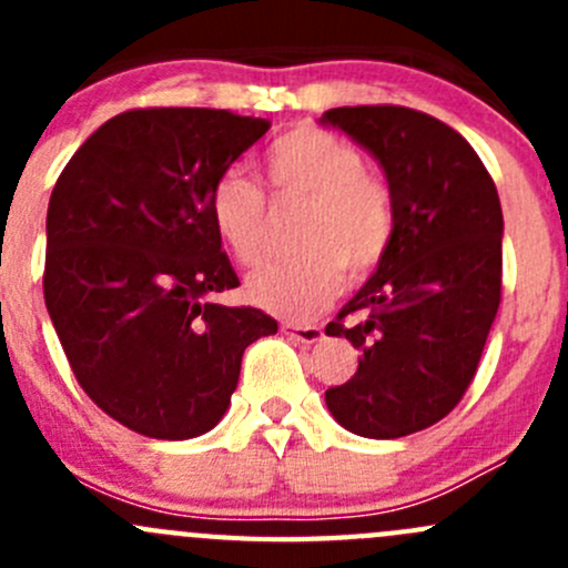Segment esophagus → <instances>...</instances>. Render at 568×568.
<instances>
[{"label": "esophagus", "instance_id": "esophagus-1", "mask_svg": "<svg viewBox=\"0 0 568 568\" xmlns=\"http://www.w3.org/2000/svg\"><path fill=\"white\" fill-rule=\"evenodd\" d=\"M283 332L300 343H318L321 337H324V329H321V326H305V324H283Z\"/></svg>", "mask_w": 568, "mask_h": 568}]
</instances>
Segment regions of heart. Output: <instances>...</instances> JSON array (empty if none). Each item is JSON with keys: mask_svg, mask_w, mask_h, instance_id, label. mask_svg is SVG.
Returning <instances> with one entry per match:
<instances>
[{"mask_svg": "<svg viewBox=\"0 0 568 568\" xmlns=\"http://www.w3.org/2000/svg\"><path fill=\"white\" fill-rule=\"evenodd\" d=\"M274 200L305 203L294 247L302 255L255 272L247 296L283 318H307L332 300L341 277L363 283L379 268L395 236V205L385 181L365 170L357 145L318 125H296L263 153ZM209 222L227 255L257 266L266 250L261 189L227 170L209 192Z\"/></svg>", "mask_w": 568, "mask_h": 568, "instance_id": "heart-1", "label": "heart"}]
</instances>
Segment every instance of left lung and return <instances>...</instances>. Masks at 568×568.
<instances>
[{
    "instance_id": "left-lung-1",
    "label": "left lung",
    "mask_w": 568,
    "mask_h": 568,
    "mask_svg": "<svg viewBox=\"0 0 568 568\" xmlns=\"http://www.w3.org/2000/svg\"><path fill=\"white\" fill-rule=\"evenodd\" d=\"M321 123L379 162L395 205L390 252L326 324L359 352L326 409L359 437H406L443 420L478 371L500 307V197L473 145L432 114L337 106Z\"/></svg>"
}]
</instances>
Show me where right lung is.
Wrapping results in <instances>:
<instances>
[{"label": "right lung", "instance_id": "1", "mask_svg": "<svg viewBox=\"0 0 568 568\" xmlns=\"http://www.w3.org/2000/svg\"><path fill=\"white\" fill-rule=\"evenodd\" d=\"M225 109H131L84 140L45 214V311L82 390L153 439L211 432L277 321L211 296L239 277L209 192L268 131Z\"/></svg>", "mask_w": 568, "mask_h": 568}]
</instances>
